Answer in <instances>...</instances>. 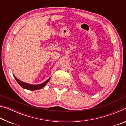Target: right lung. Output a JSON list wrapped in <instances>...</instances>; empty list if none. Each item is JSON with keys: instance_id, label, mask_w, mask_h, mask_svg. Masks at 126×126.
I'll return each mask as SVG.
<instances>
[{"instance_id": "1", "label": "right lung", "mask_w": 126, "mask_h": 126, "mask_svg": "<svg viewBox=\"0 0 126 126\" xmlns=\"http://www.w3.org/2000/svg\"><path fill=\"white\" fill-rule=\"evenodd\" d=\"M14 77L15 79H16V82L18 83V84H19L21 87H23V88L28 89V90H31V91L37 90V89H39L40 88H43V87L46 86L47 83L49 82V80L50 78H49L48 80H47L46 82H44V83H42V84H38V85H32V84H28V83H26L23 82H22V81L19 80L18 79L16 78L14 76Z\"/></svg>"}]
</instances>
